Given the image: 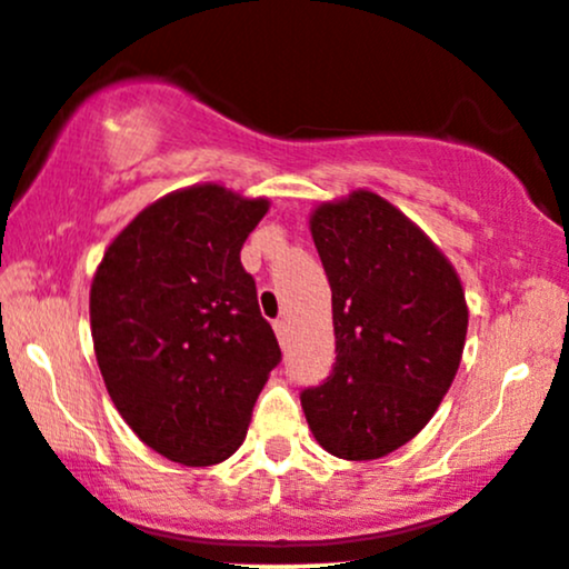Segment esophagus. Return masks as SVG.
Masks as SVG:
<instances>
[{"label": "esophagus", "instance_id": "1", "mask_svg": "<svg viewBox=\"0 0 569 569\" xmlns=\"http://www.w3.org/2000/svg\"><path fill=\"white\" fill-rule=\"evenodd\" d=\"M272 328H276V336L280 338V343H283L286 336H289V322H286V318H280L272 322Z\"/></svg>", "mask_w": 569, "mask_h": 569}]
</instances>
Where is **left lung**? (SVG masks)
Returning <instances> with one entry per match:
<instances>
[{"mask_svg":"<svg viewBox=\"0 0 569 569\" xmlns=\"http://www.w3.org/2000/svg\"><path fill=\"white\" fill-rule=\"evenodd\" d=\"M309 228L333 293L336 362L301 391V407L333 457H386L426 428L457 376L462 283L436 243L372 191L320 204Z\"/></svg>","mask_w":569,"mask_h":569,"instance_id":"1","label":"left lung"}]
</instances>
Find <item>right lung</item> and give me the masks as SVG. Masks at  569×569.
I'll return each instance as SVG.
<instances>
[{"mask_svg": "<svg viewBox=\"0 0 569 569\" xmlns=\"http://www.w3.org/2000/svg\"><path fill=\"white\" fill-rule=\"evenodd\" d=\"M268 212L218 183L168 193L110 243L91 283L104 386L157 455L207 467L243 443L280 362L241 247Z\"/></svg>", "mask_w": 569, "mask_h": 569, "instance_id": "obj_1", "label": "right lung"}]
</instances>
